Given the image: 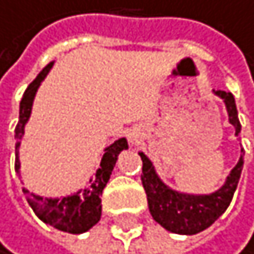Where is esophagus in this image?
Here are the masks:
<instances>
[{
  "instance_id": "34e87169",
  "label": "esophagus",
  "mask_w": 254,
  "mask_h": 254,
  "mask_svg": "<svg viewBox=\"0 0 254 254\" xmlns=\"http://www.w3.org/2000/svg\"><path fill=\"white\" fill-rule=\"evenodd\" d=\"M129 137H131V140H136V137H134V136H129Z\"/></svg>"
}]
</instances>
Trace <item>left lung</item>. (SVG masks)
<instances>
[{
  "mask_svg": "<svg viewBox=\"0 0 254 254\" xmlns=\"http://www.w3.org/2000/svg\"><path fill=\"white\" fill-rule=\"evenodd\" d=\"M219 97L224 99L229 122L235 126V134L240 132V122L235 107L234 96L231 92L218 91ZM142 158V186L147 193L149 201V210L152 218L155 219L166 231L183 235H193L206 227H210L219 216L227 210L229 203L234 197V192L237 189L242 168H243V155L240 157L239 163L227 176L226 184L218 192L210 195H184L174 192L160 181L157 176L153 165L144 153H139Z\"/></svg>",
  "mask_w": 254,
  "mask_h": 254,
  "instance_id": "obj_1",
  "label": "left lung"
}]
</instances>
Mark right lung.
Here are the masks:
<instances>
[{"label": "right lung", "mask_w": 254, "mask_h": 254, "mask_svg": "<svg viewBox=\"0 0 254 254\" xmlns=\"http://www.w3.org/2000/svg\"><path fill=\"white\" fill-rule=\"evenodd\" d=\"M54 65V62H49L46 67H44L38 76L28 84V88L23 92V97L20 101V110H19V123L15 126V171H19V153L17 149L20 145V139L23 136V128H25V123L28 122L30 112H32V104L36 94V89H38L40 83L44 80V76L48 75V71L51 67ZM123 149H128V142L126 139H118L115 140L110 147L105 149V153L101 160V168L96 173L94 181L91 179V184L88 189L76 192L71 197H65V198H43L40 195L35 193H28V190L23 189V193L27 195L28 203L32 206V210L36 213V216L46 224L53 226L56 229L68 234H83L89 231V229L97 224V221L101 219V211H102V205H101V195L105 184L109 183L110 174L114 166L117 163L118 153Z\"/></svg>", "instance_id": "right-lung-1"}]
</instances>
